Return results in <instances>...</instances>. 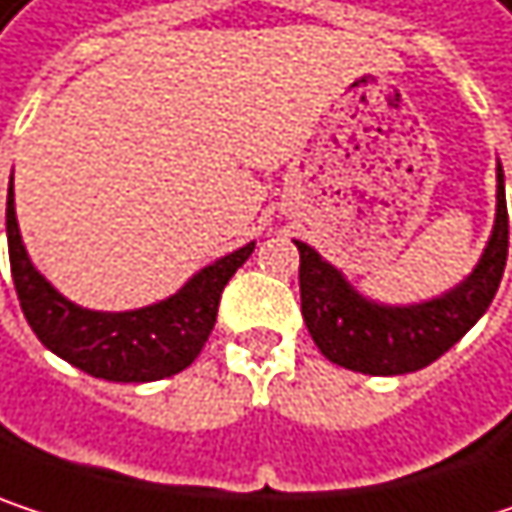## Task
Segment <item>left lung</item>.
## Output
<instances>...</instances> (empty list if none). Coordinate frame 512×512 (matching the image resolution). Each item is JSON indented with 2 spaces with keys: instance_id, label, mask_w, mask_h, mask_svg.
<instances>
[{
  "instance_id": "left-lung-1",
  "label": "left lung",
  "mask_w": 512,
  "mask_h": 512,
  "mask_svg": "<svg viewBox=\"0 0 512 512\" xmlns=\"http://www.w3.org/2000/svg\"><path fill=\"white\" fill-rule=\"evenodd\" d=\"M495 225L477 266L448 293L415 305H382L361 296L338 266L308 243L299 249V293L305 326L320 353L358 373L400 376L445 356L486 314L504 275L510 222L504 201V171L498 165Z\"/></svg>"
}]
</instances>
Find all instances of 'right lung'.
Returning a JSON list of instances; mask_svg holds the SVG:
<instances>
[{
    "instance_id": "add662e5",
    "label": "right lung",
    "mask_w": 512,
    "mask_h": 512,
    "mask_svg": "<svg viewBox=\"0 0 512 512\" xmlns=\"http://www.w3.org/2000/svg\"><path fill=\"white\" fill-rule=\"evenodd\" d=\"M8 255L20 308L38 341L73 367L109 382H154L180 373L204 350L225 284L255 252V243L198 269L177 293L136 311H91L61 296L35 269L23 246L8 186Z\"/></svg>"
}]
</instances>
